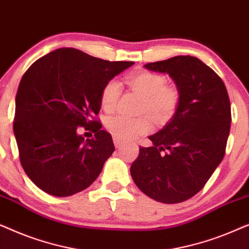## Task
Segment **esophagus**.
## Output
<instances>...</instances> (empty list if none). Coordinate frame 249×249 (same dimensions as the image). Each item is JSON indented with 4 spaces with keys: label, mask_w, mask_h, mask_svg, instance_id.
Listing matches in <instances>:
<instances>
[{
    "label": "esophagus",
    "mask_w": 249,
    "mask_h": 249,
    "mask_svg": "<svg viewBox=\"0 0 249 249\" xmlns=\"http://www.w3.org/2000/svg\"><path fill=\"white\" fill-rule=\"evenodd\" d=\"M113 142H114L115 147L119 148V147H121L122 144H124V141H121V139H119L117 137H113Z\"/></svg>",
    "instance_id": "34e87169"
}]
</instances>
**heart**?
Listing matches in <instances>:
<instances>
[{
	"instance_id": "b5f03b06",
	"label": "heart",
	"mask_w": 249,
	"mask_h": 249,
	"mask_svg": "<svg viewBox=\"0 0 249 249\" xmlns=\"http://www.w3.org/2000/svg\"><path fill=\"white\" fill-rule=\"evenodd\" d=\"M128 84L144 97L141 112H147L156 120H164L176 111L179 103L177 88L165 86V78L151 71H138L127 78ZM121 94V85L117 79L108 80L101 93L102 108L112 112ZM107 131L119 139H131L151 130V122L146 117L128 118L124 115L110 117L105 122Z\"/></svg>"
}]
</instances>
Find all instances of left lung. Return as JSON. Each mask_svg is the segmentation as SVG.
<instances>
[{
	"instance_id": "8db88e82",
	"label": "left lung",
	"mask_w": 249,
	"mask_h": 249,
	"mask_svg": "<svg viewBox=\"0 0 249 249\" xmlns=\"http://www.w3.org/2000/svg\"><path fill=\"white\" fill-rule=\"evenodd\" d=\"M168 73L180 98L168 124L139 148L130 173L136 186L158 202L177 204L196 195L223 160L231 107L222 79L199 59L180 55L145 64Z\"/></svg>"
}]
</instances>
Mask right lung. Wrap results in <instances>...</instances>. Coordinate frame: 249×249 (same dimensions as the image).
I'll return each mask as SVG.
<instances>
[{
  "mask_svg": "<svg viewBox=\"0 0 249 249\" xmlns=\"http://www.w3.org/2000/svg\"><path fill=\"white\" fill-rule=\"evenodd\" d=\"M134 62H110L76 49H59L35 61L20 80L13 131L29 179L50 195L86 189L114 152L112 136L94 117L104 85ZM78 126L94 138L78 135Z\"/></svg>",
  "mask_w": 249,
  "mask_h": 249,
  "instance_id": "1",
  "label": "right lung"
}]
</instances>
